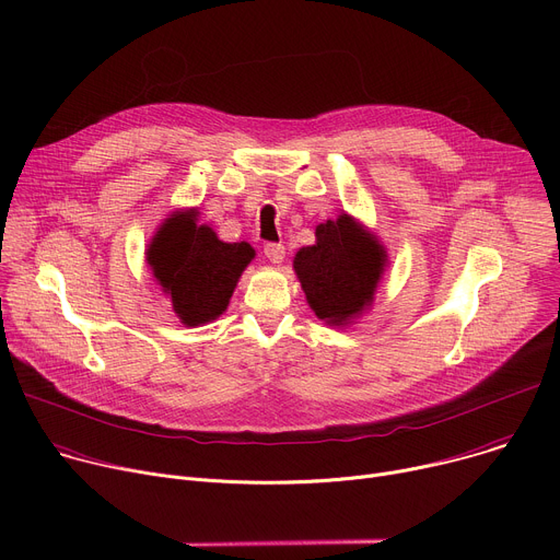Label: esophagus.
Returning a JSON list of instances; mask_svg holds the SVG:
<instances>
[{
    "label": "esophagus",
    "instance_id": "1",
    "mask_svg": "<svg viewBox=\"0 0 560 560\" xmlns=\"http://www.w3.org/2000/svg\"><path fill=\"white\" fill-rule=\"evenodd\" d=\"M264 255L272 261V264H281L285 257V248L283 244H266L264 246Z\"/></svg>",
    "mask_w": 560,
    "mask_h": 560
}]
</instances>
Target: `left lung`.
<instances>
[{"mask_svg": "<svg viewBox=\"0 0 560 560\" xmlns=\"http://www.w3.org/2000/svg\"><path fill=\"white\" fill-rule=\"evenodd\" d=\"M383 264V248L348 214L316 225V244L294 257L310 307L335 326L346 324L372 301Z\"/></svg>", "mask_w": 560, "mask_h": 560, "instance_id": "left-lung-1", "label": "left lung"}]
</instances>
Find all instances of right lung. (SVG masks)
Instances as JSON below:
<instances>
[{
    "mask_svg": "<svg viewBox=\"0 0 560 560\" xmlns=\"http://www.w3.org/2000/svg\"><path fill=\"white\" fill-rule=\"evenodd\" d=\"M195 217L197 210L173 214L145 253L156 281L171 294L186 326L217 318L255 257L250 244H223L212 228L197 225Z\"/></svg>",
    "mask_w": 560,
    "mask_h": 560,
    "instance_id": "add662e5",
    "label": "right lung"
}]
</instances>
